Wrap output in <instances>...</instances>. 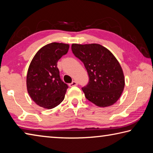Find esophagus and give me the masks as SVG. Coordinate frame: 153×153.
<instances>
[{
  "mask_svg": "<svg viewBox=\"0 0 153 153\" xmlns=\"http://www.w3.org/2000/svg\"><path fill=\"white\" fill-rule=\"evenodd\" d=\"M77 82H76V81H74V82H72L71 84H69V86H70V87H73V86H77Z\"/></svg>",
  "mask_w": 153,
  "mask_h": 153,
  "instance_id": "1",
  "label": "esophagus"
}]
</instances>
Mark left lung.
<instances>
[{"label": "left lung", "mask_w": 153, "mask_h": 153, "mask_svg": "<svg viewBox=\"0 0 153 153\" xmlns=\"http://www.w3.org/2000/svg\"><path fill=\"white\" fill-rule=\"evenodd\" d=\"M71 50L88 74L89 83L82 88L87 99L100 107L115 104L125 86L123 69L115 56L98 44H72Z\"/></svg>", "instance_id": "obj_1"}]
</instances>
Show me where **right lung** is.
Masks as SVG:
<instances>
[{
	"instance_id": "add662e5",
	"label": "right lung",
	"mask_w": 153,
	"mask_h": 153,
	"mask_svg": "<svg viewBox=\"0 0 153 153\" xmlns=\"http://www.w3.org/2000/svg\"><path fill=\"white\" fill-rule=\"evenodd\" d=\"M69 48V44H48L31 61L27 73V90L33 101L41 107L51 109L64 100L68 86L60 78L57 62Z\"/></svg>"
}]
</instances>
